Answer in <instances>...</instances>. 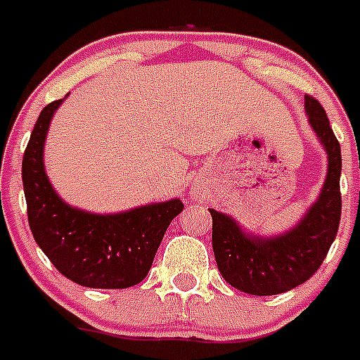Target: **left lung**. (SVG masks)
I'll use <instances>...</instances> for the list:
<instances>
[{
    "label": "left lung",
    "instance_id": "left-lung-1",
    "mask_svg": "<svg viewBox=\"0 0 360 360\" xmlns=\"http://www.w3.org/2000/svg\"><path fill=\"white\" fill-rule=\"evenodd\" d=\"M304 110L328 155V173L319 198L299 224L279 236H252L231 216L209 209L219 274L245 294L276 295L303 285L316 274L337 236L341 221V146L316 98L307 95Z\"/></svg>",
    "mask_w": 360,
    "mask_h": 360
}]
</instances>
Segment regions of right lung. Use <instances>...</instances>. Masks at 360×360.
Masks as SVG:
<instances>
[{
	"instance_id": "1",
	"label": "right lung",
	"mask_w": 360,
	"mask_h": 360,
	"mask_svg": "<svg viewBox=\"0 0 360 360\" xmlns=\"http://www.w3.org/2000/svg\"><path fill=\"white\" fill-rule=\"evenodd\" d=\"M63 101L43 108L23 155L30 231L52 265L73 283L90 288L133 287L148 276L162 238L184 203L174 198L117 214H94L63 202L43 162L50 120Z\"/></svg>"
}]
</instances>
